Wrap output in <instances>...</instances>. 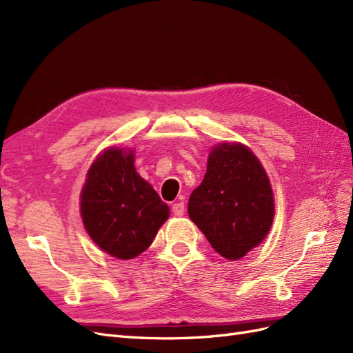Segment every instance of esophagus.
Here are the masks:
<instances>
[{
    "label": "esophagus",
    "mask_w": 353,
    "mask_h": 353,
    "mask_svg": "<svg viewBox=\"0 0 353 353\" xmlns=\"http://www.w3.org/2000/svg\"><path fill=\"white\" fill-rule=\"evenodd\" d=\"M172 212H174V215H176V216H183L184 213H185L184 203H183V201L174 203V205H172Z\"/></svg>",
    "instance_id": "esophagus-1"
}]
</instances>
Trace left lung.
Masks as SVG:
<instances>
[{"instance_id":"1","label":"left lung","mask_w":353,"mask_h":353,"mask_svg":"<svg viewBox=\"0 0 353 353\" xmlns=\"http://www.w3.org/2000/svg\"><path fill=\"white\" fill-rule=\"evenodd\" d=\"M274 194L259 159L240 143L212 148L201 184L191 193L188 216L215 252L237 261L270 232Z\"/></svg>"}]
</instances>
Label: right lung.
Here are the masks:
<instances>
[{
    "mask_svg": "<svg viewBox=\"0 0 353 353\" xmlns=\"http://www.w3.org/2000/svg\"><path fill=\"white\" fill-rule=\"evenodd\" d=\"M88 236L117 259L141 254L169 218V206L134 166L131 148L110 147L94 160L81 193Z\"/></svg>",
    "mask_w": 353,
    "mask_h": 353,
    "instance_id": "right-lung-1",
    "label": "right lung"
}]
</instances>
